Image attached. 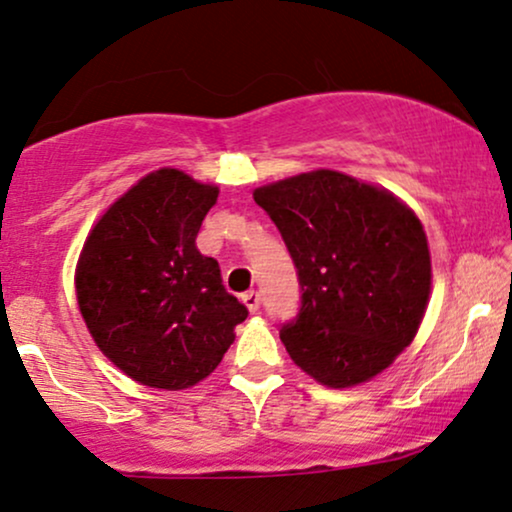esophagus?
Segmentation results:
<instances>
[{
    "label": "esophagus",
    "mask_w": 512,
    "mask_h": 512,
    "mask_svg": "<svg viewBox=\"0 0 512 512\" xmlns=\"http://www.w3.org/2000/svg\"><path fill=\"white\" fill-rule=\"evenodd\" d=\"M243 304L250 309L252 314H255V312H260L262 297H260V293H257V290H248V293H243Z\"/></svg>",
    "instance_id": "1"
}]
</instances>
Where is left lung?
Listing matches in <instances>:
<instances>
[{
    "instance_id": "obj_1",
    "label": "left lung",
    "mask_w": 512,
    "mask_h": 512,
    "mask_svg": "<svg viewBox=\"0 0 512 512\" xmlns=\"http://www.w3.org/2000/svg\"><path fill=\"white\" fill-rule=\"evenodd\" d=\"M293 257L300 309L281 326L290 359L321 385L385 371L416 338L430 297L423 224L380 186L316 170L255 189Z\"/></svg>"
}]
</instances>
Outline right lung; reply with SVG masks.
Masks as SVG:
<instances>
[{"label":"right lung","instance_id":"1","mask_svg":"<svg viewBox=\"0 0 512 512\" xmlns=\"http://www.w3.org/2000/svg\"><path fill=\"white\" fill-rule=\"evenodd\" d=\"M219 189L163 167L106 210L75 271L77 304L103 354L141 385L184 390L215 371L248 309L226 293L196 236Z\"/></svg>","mask_w":512,"mask_h":512}]
</instances>
